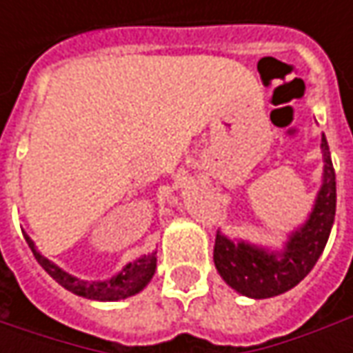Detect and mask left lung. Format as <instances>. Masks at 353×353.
Listing matches in <instances>:
<instances>
[{"mask_svg":"<svg viewBox=\"0 0 353 353\" xmlns=\"http://www.w3.org/2000/svg\"><path fill=\"white\" fill-rule=\"evenodd\" d=\"M324 181L316 204L306 224L291 234L281 255L267 253L245 241H234L216 236L214 263L225 283L251 299H269L289 291L312 271L326 241L336 216V172L328 141L322 135Z\"/></svg>","mask_w":353,"mask_h":353,"instance_id":"obj_1","label":"left lung"}]
</instances>
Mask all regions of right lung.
Masks as SVG:
<instances>
[{
    "label": "right lung",
    "mask_w": 353,
    "mask_h": 353,
    "mask_svg": "<svg viewBox=\"0 0 353 353\" xmlns=\"http://www.w3.org/2000/svg\"><path fill=\"white\" fill-rule=\"evenodd\" d=\"M29 248L33 251L34 259L39 265L47 271L50 277L54 279L59 285H62L66 291L74 292L78 296L84 299H92V301H119V299H128L131 294L139 292L153 279L157 269V257L155 253L151 255H143L139 259H135L133 263L123 267L121 273H117L116 277L108 279V281H80V279L72 277L68 273H64L54 263H50L47 257H43L39 251L34 250V243L31 237L25 236Z\"/></svg>",
    "instance_id": "add662e5"
}]
</instances>
